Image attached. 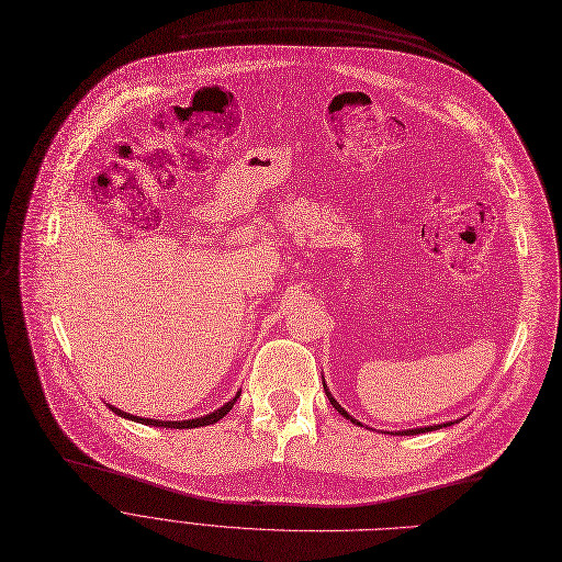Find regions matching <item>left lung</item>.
<instances>
[{
  "mask_svg": "<svg viewBox=\"0 0 562 562\" xmlns=\"http://www.w3.org/2000/svg\"><path fill=\"white\" fill-rule=\"evenodd\" d=\"M325 393H327V397H329V403L334 405V409H338V414H340V416H345V418H350L352 423H357V418H352L350 414H347V412H345V409H342V407H340V405L336 403V400L331 397V393H329V389H327V386H325ZM357 425H361V423H357ZM443 425H448V423H443ZM437 427H441V425H430V427H418V430H405V435H420V432H425V430H427V432H430V430H437ZM400 435H403V432H400Z\"/></svg>",
  "mask_w": 562,
  "mask_h": 562,
  "instance_id": "8db88e82",
  "label": "left lung"
}]
</instances>
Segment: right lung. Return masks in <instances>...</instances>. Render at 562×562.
Wrapping results in <instances>:
<instances>
[{"mask_svg": "<svg viewBox=\"0 0 562 562\" xmlns=\"http://www.w3.org/2000/svg\"><path fill=\"white\" fill-rule=\"evenodd\" d=\"M237 397H239V393L231 400V403H226L222 409L212 412V414H207V416H203V418H192V420H155V418H139V416H130V414H125V412H121V409H114V407H112V412H116V414L123 416V418L137 420V423H146V425H155V427H176V430H184V427H203V425L217 423L220 418H224V416L233 409V405L237 403Z\"/></svg>", "mask_w": 562, "mask_h": 562, "instance_id": "1", "label": "right lung"}]
</instances>
